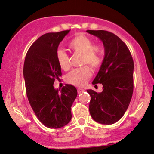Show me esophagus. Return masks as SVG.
<instances>
[{
    "mask_svg": "<svg viewBox=\"0 0 154 154\" xmlns=\"http://www.w3.org/2000/svg\"><path fill=\"white\" fill-rule=\"evenodd\" d=\"M84 91H85V90L82 89V88H78V92H79V93H81V92H83Z\"/></svg>",
    "mask_w": 154,
    "mask_h": 154,
    "instance_id": "esophagus-1",
    "label": "esophagus"
}]
</instances>
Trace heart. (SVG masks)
I'll return each mask as SVG.
<instances>
[{
    "mask_svg": "<svg viewBox=\"0 0 154 154\" xmlns=\"http://www.w3.org/2000/svg\"><path fill=\"white\" fill-rule=\"evenodd\" d=\"M69 47L73 53L82 54L81 64H89L94 69H97L102 64L104 51L100 45H94L90 38L83 34H78L69 41ZM56 58L60 68L68 71L71 67L69 57L63 50H58ZM92 75L89 66H85L73 69L66 76L67 83L77 87H83L89 81Z\"/></svg>",
    "mask_w": 154,
    "mask_h": 154,
    "instance_id": "1",
    "label": "heart"
}]
</instances>
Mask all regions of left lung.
Wrapping results in <instances>:
<instances>
[{"label":"left lung","mask_w":154,"mask_h":154,"mask_svg":"<svg viewBox=\"0 0 154 154\" xmlns=\"http://www.w3.org/2000/svg\"><path fill=\"white\" fill-rule=\"evenodd\" d=\"M104 47V57L92 84L102 83L103 90H88L89 111L94 121L111 125L119 121L129 106L133 93L134 62L125 43L114 33L104 30H88Z\"/></svg>","instance_id":"obj_1"}]
</instances>
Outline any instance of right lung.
Wrapping results in <instances>:
<instances>
[{
	"label": "right lung",
	"mask_w": 154,
	"mask_h": 154,
	"mask_svg": "<svg viewBox=\"0 0 154 154\" xmlns=\"http://www.w3.org/2000/svg\"><path fill=\"white\" fill-rule=\"evenodd\" d=\"M70 30L45 33L32 44L24 64L27 97L38 119L49 128H60L71 119V108L77 97L74 86L66 84L59 90L54 88L62 71L56 58L60 43Z\"/></svg>",
	"instance_id": "1"
}]
</instances>
